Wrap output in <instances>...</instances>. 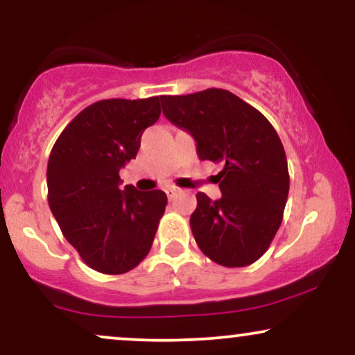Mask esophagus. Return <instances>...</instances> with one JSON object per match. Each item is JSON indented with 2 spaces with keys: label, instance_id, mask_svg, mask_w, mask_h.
Returning a JSON list of instances; mask_svg holds the SVG:
<instances>
[{
  "label": "esophagus",
  "instance_id": "obj_1",
  "mask_svg": "<svg viewBox=\"0 0 355 355\" xmlns=\"http://www.w3.org/2000/svg\"><path fill=\"white\" fill-rule=\"evenodd\" d=\"M178 193H180V189H177V187H170V189H166V195H168V198H175Z\"/></svg>",
  "mask_w": 355,
  "mask_h": 355
}]
</instances>
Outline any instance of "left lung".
Masks as SVG:
<instances>
[{"label":"left lung","instance_id":"1","mask_svg":"<svg viewBox=\"0 0 355 355\" xmlns=\"http://www.w3.org/2000/svg\"><path fill=\"white\" fill-rule=\"evenodd\" d=\"M160 100L164 115L195 138L198 158L223 165L222 198L197 193L190 217L195 242L218 266H250L267 252L287 203V157L275 128L227 89Z\"/></svg>","mask_w":355,"mask_h":355}]
</instances>
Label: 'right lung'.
<instances>
[{
  "label": "right lung",
  "mask_w": 355,
  "mask_h": 355,
  "mask_svg": "<svg viewBox=\"0 0 355 355\" xmlns=\"http://www.w3.org/2000/svg\"><path fill=\"white\" fill-rule=\"evenodd\" d=\"M160 96L89 105L68 123L48 160V203L64 239L101 274L135 268L152 248L166 207L162 190H120V168L137 157Z\"/></svg>",
  "instance_id": "right-lung-1"
}]
</instances>
